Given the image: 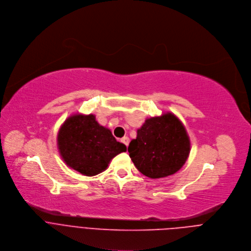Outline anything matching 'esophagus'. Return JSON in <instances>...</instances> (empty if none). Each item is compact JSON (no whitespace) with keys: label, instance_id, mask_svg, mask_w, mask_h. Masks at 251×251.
<instances>
[{"label":"esophagus","instance_id":"obj_1","mask_svg":"<svg viewBox=\"0 0 251 251\" xmlns=\"http://www.w3.org/2000/svg\"><path fill=\"white\" fill-rule=\"evenodd\" d=\"M121 141H122L126 146H127L128 143H129V138H128L127 136H125V137H123V138L121 139Z\"/></svg>","mask_w":251,"mask_h":251}]
</instances>
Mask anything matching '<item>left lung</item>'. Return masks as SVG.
<instances>
[{"mask_svg":"<svg viewBox=\"0 0 251 251\" xmlns=\"http://www.w3.org/2000/svg\"><path fill=\"white\" fill-rule=\"evenodd\" d=\"M127 150L137 170L156 179L174 174L185 164L190 140L182 123L165 114L146 120Z\"/></svg>","mask_w":251,"mask_h":251,"instance_id":"obj_1","label":"left lung"}]
</instances>
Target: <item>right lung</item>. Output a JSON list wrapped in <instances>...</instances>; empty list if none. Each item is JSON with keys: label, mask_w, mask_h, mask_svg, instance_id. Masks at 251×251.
I'll list each match as a JSON object with an SVG mask.
<instances>
[{"label": "right lung", "mask_w": 251, "mask_h": 251, "mask_svg": "<svg viewBox=\"0 0 251 251\" xmlns=\"http://www.w3.org/2000/svg\"><path fill=\"white\" fill-rule=\"evenodd\" d=\"M58 148L66 164L86 176L106 170L112 158L126 151V145L93 115L70 117L59 130Z\"/></svg>", "instance_id": "right-lung-1"}]
</instances>
